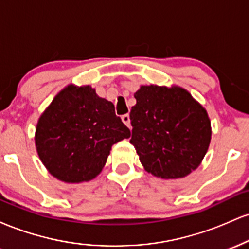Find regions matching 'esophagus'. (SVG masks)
I'll return each mask as SVG.
<instances>
[{"mask_svg": "<svg viewBox=\"0 0 249 249\" xmlns=\"http://www.w3.org/2000/svg\"><path fill=\"white\" fill-rule=\"evenodd\" d=\"M122 121H123V123H124L125 125H126L127 127H131L130 116H128V115H124V116H122Z\"/></svg>", "mask_w": 249, "mask_h": 249, "instance_id": "esophagus-1", "label": "esophagus"}]
</instances>
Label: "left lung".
<instances>
[{
    "label": "left lung",
    "instance_id": "8db88e82",
    "mask_svg": "<svg viewBox=\"0 0 249 249\" xmlns=\"http://www.w3.org/2000/svg\"><path fill=\"white\" fill-rule=\"evenodd\" d=\"M130 112V142L148 173L162 179L186 177L199 166L211 142L204 107L179 87L142 85Z\"/></svg>",
    "mask_w": 249,
    "mask_h": 249
}]
</instances>
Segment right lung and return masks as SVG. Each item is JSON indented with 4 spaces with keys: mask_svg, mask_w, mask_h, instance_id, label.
<instances>
[{
    "mask_svg": "<svg viewBox=\"0 0 249 249\" xmlns=\"http://www.w3.org/2000/svg\"><path fill=\"white\" fill-rule=\"evenodd\" d=\"M128 137L112 103L90 85H68L39 117L35 144L50 174L75 184L96 178L112 145Z\"/></svg>",
    "mask_w": 249,
    "mask_h": 249,
    "instance_id": "right-lung-1",
    "label": "right lung"
}]
</instances>
